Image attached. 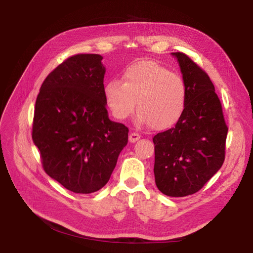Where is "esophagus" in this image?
Masks as SVG:
<instances>
[{"label": "esophagus", "instance_id": "34e87169", "mask_svg": "<svg viewBox=\"0 0 253 253\" xmlns=\"http://www.w3.org/2000/svg\"><path fill=\"white\" fill-rule=\"evenodd\" d=\"M140 138V135L136 132H132V133L129 135V141L130 142H135Z\"/></svg>", "mask_w": 253, "mask_h": 253}]
</instances>
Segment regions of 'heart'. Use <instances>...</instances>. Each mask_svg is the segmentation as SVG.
I'll return each mask as SVG.
<instances>
[{"instance_id":"heart-1","label":"heart","mask_w":253,"mask_h":253,"mask_svg":"<svg viewBox=\"0 0 253 253\" xmlns=\"http://www.w3.org/2000/svg\"><path fill=\"white\" fill-rule=\"evenodd\" d=\"M104 98L116 119H127L137 102L138 123L166 130L184 113L187 87L181 77L161 64L139 60L125 70L122 81L112 80L105 85Z\"/></svg>"}]
</instances>
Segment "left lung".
I'll use <instances>...</instances> for the list:
<instances>
[{"mask_svg":"<svg viewBox=\"0 0 253 253\" xmlns=\"http://www.w3.org/2000/svg\"><path fill=\"white\" fill-rule=\"evenodd\" d=\"M172 54L187 87V104L175 126L153 138L154 173L164 195L184 197L200 191L222 166L228 126L208 75L184 53Z\"/></svg>","mask_w":253,"mask_h":253,"instance_id":"left-lung-1","label":"left lung"}]
</instances>
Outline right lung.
Here are the masks:
<instances>
[{
	"label": "right lung",
	"instance_id": "right-lung-1",
	"mask_svg": "<svg viewBox=\"0 0 253 253\" xmlns=\"http://www.w3.org/2000/svg\"><path fill=\"white\" fill-rule=\"evenodd\" d=\"M98 54H77L53 70L36 100L32 136L46 173L69 191L103 188L128 142V128L109 119L105 69Z\"/></svg>",
	"mask_w": 253,
	"mask_h": 253
}]
</instances>
